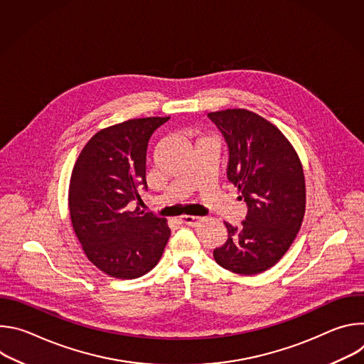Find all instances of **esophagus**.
I'll use <instances>...</instances> for the list:
<instances>
[{"label": "esophagus", "instance_id": "esophagus-1", "mask_svg": "<svg viewBox=\"0 0 364 364\" xmlns=\"http://www.w3.org/2000/svg\"><path fill=\"white\" fill-rule=\"evenodd\" d=\"M181 222L187 226H198L203 222V218H197V216H183Z\"/></svg>", "mask_w": 364, "mask_h": 364}]
</instances>
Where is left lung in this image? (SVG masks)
Wrapping results in <instances>:
<instances>
[{"instance_id":"1","label":"left lung","mask_w":364,"mask_h":364,"mask_svg":"<svg viewBox=\"0 0 364 364\" xmlns=\"http://www.w3.org/2000/svg\"><path fill=\"white\" fill-rule=\"evenodd\" d=\"M207 117L228 144V180L247 207L242 226L225 223L228 240L213 256L235 274H261L279 261L299 232L305 213L301 161L284 134L262 117L246 109Z\"/></svg>"}]
</instances>
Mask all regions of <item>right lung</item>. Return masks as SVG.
<instances>
[{
    "instance_id": "1",
    "label": "right lung",
    "mask_w": 364,
    "mask_h": 364,
    "mask_svg": "<svg viewBox=\"0 0 364 364\" xmlns=\"http://www.w3.org/2000/svg\"><path fill=\"white\" fill-rule=\"evenodd\" d=\"M166 118L129 119L95 134L82 149L69 186V212L89 261L109 277L134 279L149 272L170 237L166 219L132 210L146 191L151 135Z\"/></svg>"
}]
</instances>
